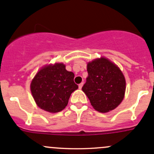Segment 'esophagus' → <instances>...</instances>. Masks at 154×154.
I'll return each instance as SVG.
<instances>
[{
    "mask_svg": "<svg viewBox=\"0 0 154 154\" xmlns=\"http://www.w3.org/2000/svg\"><path fill=\"white\" fill-rule=\"evenodd\" d=\"M83 83H80V84H79V88H82V87H83Z\"/></svg>",
    "mask_w": 154,
    "mask_h": 154,
    "instance_id": "1",
    "label": "esophagus"
}]
</instances>
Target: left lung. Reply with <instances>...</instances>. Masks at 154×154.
Returning a JSON list of instances; mask_svg holds the SVG:
<instances>
[{
	"instance_id": "8db88e82",
	"label": "left lung",
	"mask_w": 154,
	"mask_h": 154,
	"mask_svg": "<svg viewBox=\"0 0 154 154\" xmlns=\"http://www.w3.org/2000/svg\"><path fill=\"white\" fill-rule=\"evenodd\" d=\"M88 77L82 90L97 111L114 109L125 96L126 82L119 67L106 58L96 59L87 65Z\"/></svg>"
}]
</instances>
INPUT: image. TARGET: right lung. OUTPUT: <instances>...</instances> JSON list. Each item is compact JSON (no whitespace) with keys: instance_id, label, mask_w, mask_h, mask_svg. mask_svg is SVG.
<instances>
[{"instance_id":"1","label":"right lung","mask_w":154,"mask_h":154,"mask_svg":"<svg viewBox=\"0 0 154 154\" xmlns=\"http://www.w3.org/2000/svg\"><path fill=\"white\" fill-rule=\"evenodd\" d=\"M74 77V73L68 71L63 63L42 68L30 84L32 97L38 106L49 112L64 109L71 93L78 88Z\"/></svg>"}]
</instances>
